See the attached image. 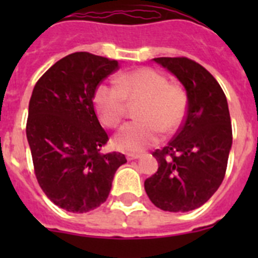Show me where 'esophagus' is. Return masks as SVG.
<instances>
[{
	"label": "esophagus",
	"mask_w": 258,
	"mask_h": 258,
	"mask_svg": "<svg viewBox=\"0 0 258 258\" xmlns=\"http://www.w3.org/2000/svg\"><path fill=\"white\" fill-rule=\"evenodd\" d=\"M138 157H141L140 154H133V152H129V154H126L127 160H136V159H138Z\"/></svg>",
	"instance_id": "obj_1"
}]
</instances>
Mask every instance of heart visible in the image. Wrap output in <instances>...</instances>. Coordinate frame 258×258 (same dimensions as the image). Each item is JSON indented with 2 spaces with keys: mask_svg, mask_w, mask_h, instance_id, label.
<instances>
[{
  "mask_svg": "<svg viewBox=\"0 0 258 258\" xmlns=\"http://www.w3.org/2000/svg\"><path fill=\"white\" fill-rule=\"evenodd\" d=\"M127 101L140 102L137 117L115 137V146L122 151H141L159 142L161 132L178 131L187 111V93L182 86L169 84L165 75L154 68H140L120 75L116 84H102L94 95L101 121L117 127L126 113Z\"/></svg>",
  "mask_w": 258,
  "mask_h": 258,
  "instance_id": "b5f03b06",
  "label": "heart"
}]
</instances>
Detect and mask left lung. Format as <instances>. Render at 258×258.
Instances as JSON below:
<instances>
[{"instance_id":"8db88e82","label":"left lung","mask_w":258,"mask_h":258,"mask_svg":"<svg viewBox=\"0 0 258 258\" xmlns=\"http://www.w3.org/2000/svg\"><path fill=\"white\" fill-rule=\"evenodd\" d=\"M154 60L178 77L188 103L173 140L152 152L159 168L145 181V190L157 208L188 212L208 202L225 178L232 143L229 106L217 80L195 60Z\"/></svg>"}]
</instances>
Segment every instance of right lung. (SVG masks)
Masks as SVG:
<instances>
[{"instance_id": "1", "label": "right lung", "mask_w": 258, "mask_h": 258, "mask_svg": "<svg viewBox=\"0 0 258 258\" xmlns=\"http://www.w3.org/2000/svg\"><path fill=\"white\" fill-rule=\"evenodd\" d=\"M117 60L79 51L52 64L36 83L27 140L40 187L59 208L85 213L106 202L124 154H102L108 134L94 111L98 85Z\"/></svg>"}]
</instances>
